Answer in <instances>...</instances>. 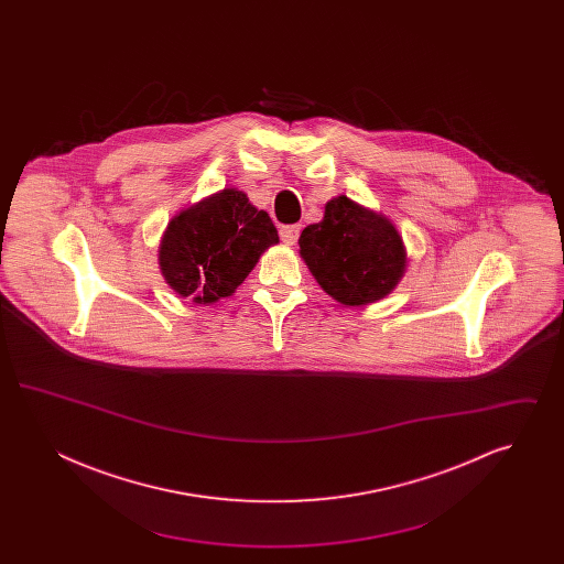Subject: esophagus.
Returning a JSON list of instances; mask_svg holds the SVG:
<instances>
[{"instance_id": "esophagus-1", "label": "esophagus", "mask_w": 564, "mask_h": 564, "mask_svg": "<svg viewBox=\"0 0 564 564\" xmlns=\"http://www.w3.org/2000/svg\"><path fill=\"white\" fill-rule=\"evenodd\" d=\"M279 235H281V241L285 242V245H295L297 237H300V226H297V224L281 226Z\"/></svg>"}]
</instances>
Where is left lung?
Here are the masks:
<instances>
[{
  "label": "left lung",
  "mask_w": 564,
  "mask_h": 564,
  "mask_svg": "<svg viewBox=\"0 0 564 564\" xmlns=\"http://www.w3.org/2000/svg\"><path fill=\"white\" fill-rule=\"evenodd\" d=\"M297 245L323 292L345 306L387 297L408 267L395 224L345 194L327 200L322 221L306 226Z\"/></svg>",
  "instance_id": "1"
}]
</instances>
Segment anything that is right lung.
I'll return each instance as SVG.
<instances>
[{"label": "right lung", "mask_w": 564, "mask_h": 564, "mask_svg": "<svg viewBox=\"0 0 564 564\" xmlns=\"http://www.w3.org/2000/svg\"><path fill=\"white\" fill-rule=\"evenodd\" d=\"M279 242L269 214L247 194L224 188L173 215L162 232L159 267L166 285L194 304L235 294L260 256Z\"/></svg>", "instance_id": "obj_1"}]
</instances>
